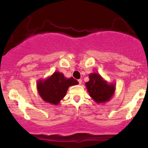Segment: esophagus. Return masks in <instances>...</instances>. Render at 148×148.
Returning a JSON list of instances; mask_svg holds the SVG:
<instances>
[{
    "mask_svg": "<svg viewBox=\"0 0 148 148\" xmlns=\"http://www.w3.org/2000/svg\"><path fill=\"white\" fill-rule=\"evenodd\" d=\"M78 82H79V84L81 85V84H82V79H79Z\"/></svg>",
    "mask_w": 148,
    "mask_h": 148,
    "instance_id": "34e87169",
    "label": "esophagus"
}]
</instances>
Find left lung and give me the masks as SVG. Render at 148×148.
I'll return each mask as SVG.
<instances>
[{
  "mask_svg": "<svg viewBox=\"0 0 148 148\" xmlns=\"http://www.w3.org/2000/svg\"><path fill=\"white\" fill-rule=\"evenodd\" d=\"M89 78L90 80L86 83V86L90 97L95 102L100 104L110 100L115 92V84H109L97 73H90Z\"/></svg>",
  "mask_w": 148,
  "mask_h": 148,
  "instance_id": "left-lung-1",
  "label": "left lung"
}]
</instances>
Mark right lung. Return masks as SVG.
<instances>
[{
	"label": "right lung",
	"instance_id": "1",
	"mask_svg": "<svg viewBox=\"0 0 148 148\" xmlns=\"http://www.w3.org/2000/svg\"><path fill=\"white\" fill-rule=\"evenodd\" d=\"M78 84L74 78H66L62 73L56 71L46 79L38 80L37 89L38 94L44 101L58 105L65 96L68 88Z\"/></svg>",
	"mask_w": 148,
	"mask_h": 148
}]
</instances>
